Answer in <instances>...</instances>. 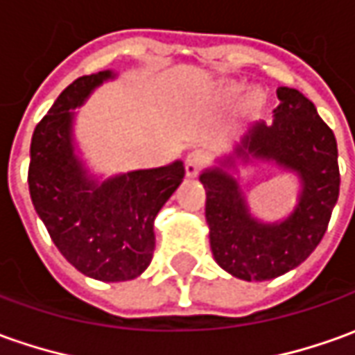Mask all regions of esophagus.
Here are the masks:
<instances>
[{
	"mask_svg": "<svg viewBox=\"0 0 355 355\" xmlns=\"http://www.w3.org/2000/svg\"><path fill=\"white\" fill-rule=\"evenodd\" d=\"M204 163H206L204 155L200 151H192L187 157V177H198V173H200V168L204 167Z\"/></svg>",
	"mask_w": 355,
	"mask_h": 355,
	"instance_id": "esophagus-1",
	"label": "esophagus"
}]
</instances>
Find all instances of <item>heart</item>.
<instances>
[{
	"label": "heart",
	"instance_id": "b5f03b06",
	"mask_svg": "<svg viewBox=\"0 0 355 355\" xmlns=\"http://www.w3.org/2000/svg\"><path fill=\"white\" fill-rule=\"evenodd\" d=\"M239 91H241V87L239 85H229L225 91H223V96L225 98H233V96L239 95Z\"/></svg>",
	"mask_w": 355,
	"mask_h": 355
}]
</instances>
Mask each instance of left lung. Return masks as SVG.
I'll return each mask as SVG.
<instances>
[{
  "label": "left lung",
  "instance_id": "obj_1",
  "mask_svg": "<svg viewBox=\"0 0 355 355\" xmlns=\"http://www.w3.org/2000/svg\"><path fill=\"white\" fill-rule=\"evenodd\" d=\"M272 122H254L200 173L214 260L245 282L284 276L297 268L327 233L338 202L336 137L315 105L291 87H278ZM272 164L296 177V204L284 218H259L242 190L245 168Z\"/></svg>",
  "mask_w": 355,
  "mask_h": 355
}]
</instances>
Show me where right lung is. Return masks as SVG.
Returning <instances> with one entry per match:
<instances>
[{"label": "right lung", "instance_id": "add662e5", "mask_svg": "<svg viewBox=\"0 0 355 355\" xmlns=\"http://www.w3.org/2000/svg\"><path fill=\"white\" fill-rule=\"evenodd\" d=\"M116 71L83 76L66 87L35 128L28 190L58 250L101 282L141 276L155 250V218L184 178V163L96 173L76 136L77 110Z\"/></svg>", "mask_w": 355, "mask_h": 355}]
</instances>
